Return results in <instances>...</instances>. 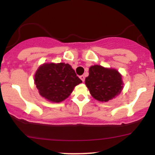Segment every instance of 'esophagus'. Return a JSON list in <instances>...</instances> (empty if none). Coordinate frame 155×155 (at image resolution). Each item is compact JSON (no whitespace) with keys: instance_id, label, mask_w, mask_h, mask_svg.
<instances>
[{"instance_id":"1","label":"esophagus","mask_w":155,"mask_h":155,"mask_svg":"<svg viewBox=\"0 0 155 155\" xmlns=\"http://www.w3.org/2000/svg\"><path fill=\"white\" fill-rule=\"evenodd\" d=\"M79 78H80V79H81V81H84V75L80 76H79Z\"/></svg>"}]
</instances>
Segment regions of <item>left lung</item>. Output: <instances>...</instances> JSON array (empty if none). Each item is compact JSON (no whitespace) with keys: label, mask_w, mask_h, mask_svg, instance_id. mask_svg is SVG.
<instances>
[{"label":"left lung","mask_w":155,"mask_h":155,"mask_svg":"<svg viewBox=\"0 0 155 155\" xmlns=\"http://www.w3.org/2000/svg\"><path fill=\"white\" fill-rule=\"evenodd\" d=\"M85 84L94 98L105 102L119 95L123 87L122 76L117 70L97 65L90 68Z\"/></svg>","instance_id":"left-lung-1"}]
</instances>
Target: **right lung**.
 <instances>
[{
  "mask_svg": "<svg viewBox=\"0 0 155 155\" xmlns=\"http://www.w3.org/2000/svg\"><path fill=\"white\" fill-rule=\"evenodd\" d=\"M34 80L39 94L55 103L66 99L74 87L82 82L71 66L64 63L44 64L37 70Z\"/></svg>",
  "mask_w": 155,
  "mask_h": 155,
  "instance_id": "obj_1",
  "label": "right lung"
}]
</instances>
